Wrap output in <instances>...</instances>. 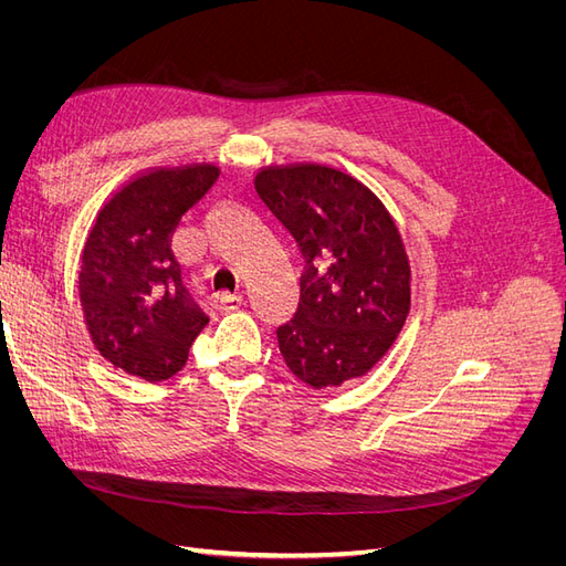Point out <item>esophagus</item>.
Returning a JSON list of instances; mask_svg holds the SVG:
<instances>
[{
    "mask_svg": "<svg viewBox=\"0 0 566 566\" xmlns=\"http://www.w3.org/2000/svg\"><path fill=\"white\" fill-rule=\"evenodd\" d=\"M241 304H243L241 295H229V297H219L217 300V306H219L221 312H235V310H241Z\"/></svg>",
    "mask_w": 566,
    "mask_h": 566,
    "instance_id": "obj_1",
    "label": "esophagus"
}]
</instances>
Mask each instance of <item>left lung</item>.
Here are the masks:
<instances>
[{
	"label": "left lung",
	"instance_id": "8db88e82",
	"mask_svg": "<svg viewBox=\"0 0 566 566\" xmlns=\"http://www.w3.org/2000/svg\"><path fill=\"white\" fill-rule=\"evenodd\" d=\"M252 184L304 264L297 312L276 331L285 366L314 389L361 378L410 310L397 224L370 188L325 165L262 167Z\"/></svg>",
	"mask_w": 566,
	"mask_h": 566
}]
</instances>
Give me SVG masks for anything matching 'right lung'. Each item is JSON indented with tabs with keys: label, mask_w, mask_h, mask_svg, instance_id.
<instances>
[{
	"label": "right lung",
	"mask_w": 566,
	"mask_h": 566,
	"mask_svg": "<svg viewBox=\"0 0 566 566\" xmlns=\"http://www.w3.org/2000/svg\"><path fill=\"white\" fill-rule=\"evenodd\" d=\"M217 177L219 169L205 163L136 175L101 205L84 241V323L98 354L136 378H172L210 321L181 283L169 238Z\"/></svg>",
	"instance_id": "1"
}]
</instances>
